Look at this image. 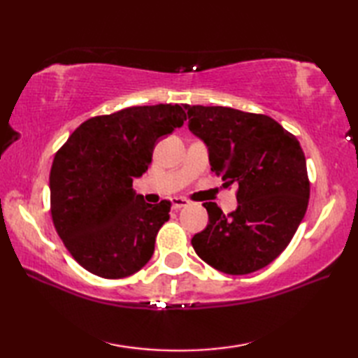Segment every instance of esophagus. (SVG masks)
I'll list each match as a JSON object with an SVG mask.
<instances>
[{
	"label": "esophagus",
	"mask_w": 358,
	"mask_h": 358,
	"mask_svg": "<svg viewBox=\"0 0 358 358\" xmlns=\"http://www.w3.org/2000/svg\"><path fill=\"white\" fill-rule=\"evenodd\" d=\"M171 203H172V209H175V210H178L181 208H186L189 204V201L186 199H181V196H173Z\"/></svg>",
	"instance_id": "34e87169"
}]
</instances>
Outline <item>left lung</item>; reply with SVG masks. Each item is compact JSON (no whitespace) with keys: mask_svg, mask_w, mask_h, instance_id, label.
Wrapping results in <instances>:
<instances>
[{"mask_svg":"<svg viewBox=\"0 0 358 358\" xmlns=\"http://www.w3.org/2000/svg\"><path fill=\"white\" fill-rule=\"evenodd\" d=\"M189 131L208 146L210 171L238 186V206L224 215L204 203L206 229L192 246L212 268L245 275L283 252L306 214L309 180L299 140L275 120L223 106L186 104Z\"/></svg>","mask_w":358,"mask_h":358,"instance_id":"obj_1","label":"left lung"}]
</instances>
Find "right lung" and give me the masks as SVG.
Segmentation results:
<instances>
[{
    "instance_id": "add662e5",
    "label": "right lung",
    "mask_w": 358,
    "mask_h": 358,
    "mask_svg": "<svg viewBox=\"0 0 358 358\" xmlns=\"http://www.w3.org/2000/svg\"><path fill=\"white\" fill-rule=\"evenodd\" d=\"M178 104L134 106L89 118L53 158L50 214L71 255L103 278L138 272L169 220L171 201H144L132 189L148 171L157 141L181 127Z\"/></svg>"
}]
</instances>
